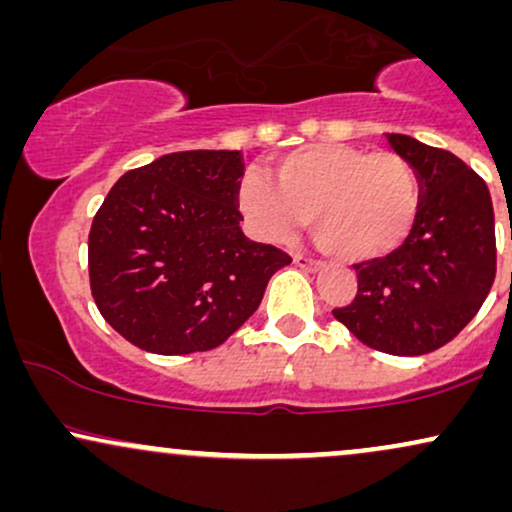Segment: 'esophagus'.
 I'll list each match as a JSON object with an SVG mask.
<instances>
[{
    "instance_id": "1",
    "label": "esophagus",
    "mask_w": 512,
    "mask_h": 512,
    "mask_svg": "<svg viewBox=\"0 0 512 512\" xmlns=\"http://www.w3.org/2000/svg\"><path fill=\"white\" fill-rule=\"evenodd\" d=\"M293 262H296L301 269H308V272H320V269L325 267V262L315 260V257H305V255H293Z\"/></svg>"
}]
</instances>
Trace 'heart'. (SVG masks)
<instances>
[{
    "instance_id": "b5f03b06",
    "label": "heart",
    "mask_w": 512,
    "mask_h": 512,
    "mask_svg": "<svg viewBox=\"0 0 512 512\" xmlns=\"http://www.w3.org/2000/svg\"><path fill=\"white\" fill-rule=\"evenodd\" d=\"M272 179L245 173L236 187L245 226L267 243L291 240L310 214L322 248L346 262L380 260L409 238L419 216V178L395 151L310 144L276 158Z\"/></svg>"
}]
</instances>
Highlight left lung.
<instances>
[{"label":"left lung","mask_w":512,"mask_h":512,"mask_svg":"<svg viewBox=\"0 0 512 512\" xmlns=\"http://www.w3.org/2000/svg\"><path fill=\"white\" fill-rule=\"evenodd\" d=\"M387 142L419 178V216L395 252L354 264L356 298L332 315L370 349L421 356L455 339L489 296L493 204L486 182L450 151L407 134Z\"/></svg>","instance_id":"1"}]
</instances>
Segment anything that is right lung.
I'll return each mask as SVG.
<instances>
[{
	"label": "right lung",
	"mask_w": 512,
	"mask_h": 512,
	"mask_svg": "<svg viewBox=\"0 0 512 512\" xmlns=\"http://www.w3.org/2000/svg\"><path fill=\"white\" fill-rule=\"evenodd\" d=\"M240 151H178L115 182L88 233L98 310L127 342L178 356L226 342L291 262L240 231Z\"/></svg>",
	"instance_id": "1"
}]
</instances>
